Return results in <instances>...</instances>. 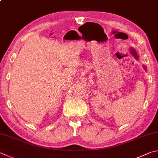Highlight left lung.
Listing matches in <instances>:
<instances>
[{"label": "left lung", "instance_id": "1", "mask_svg": "<svg viewBox=\"0 0 158 158\" xmlns=\"http://www.w3.org/2000/svg\"><path fill=\"white\" fill-rule=\"evenodd\" d=\"M130 52L132 54V56H133L136 60H137V61H138V60H139V55H138V54H137L135 49L131 47L130 48ZM143 68H144V69L145 70V71H147V67H146L145 65H143Z\"/></svg>", "mask_w": 158, "mask_h": 158}]
</instances>
